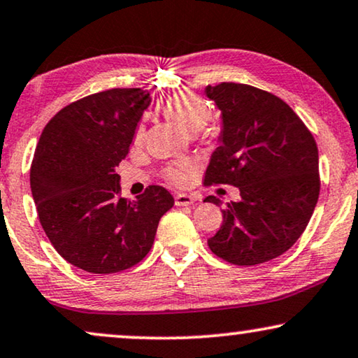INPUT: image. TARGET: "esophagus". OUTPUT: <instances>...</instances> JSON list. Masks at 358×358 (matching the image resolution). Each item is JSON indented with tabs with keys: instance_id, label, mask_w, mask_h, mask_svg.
I'll return each instance as SVG.
<instances>
[{
	"instance_id": "obj_1",
	"label": "esophagus",
	"mask_w": 358,
	"mask_h": 358,
	"mask_svg": "<svg viewBox=\"0 0 358 358\" xmlns=\"http://www.w3.org/2000/svg\"><path fill=\"white\" fill-rule=\"evenodd\" d=\"M194 203V196L187 193H178L175 196V204L176 206H189V204Z\"/></svg>"
}]
</instances>
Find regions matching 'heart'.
Returning a JSON list of instances; mask_svg holds the SVG:
<instances>
[{"instance_id":"b5f03b06","label":"heart","mask_w":358,"mask_h":358,"mask_svg":"<svg viewBox=\"0 0 358 358\" xmlns=\"http://www.w3.org/2000/svg\"><path fill=\"white\" fill-rule=\"evenodd\" d=\"M160 111L183 132H187V134H196L211 119V108H209V104L193 93L173 94V96H170L166 101L162 103ZM144 127L139 126L134 136V144L141 145L144 142ZM192 170L193 166L189 164H178L169 166L165 171V176L170 183L183 185L187 182L188 175L192 173Z\"/></svg>"}]
</instances>
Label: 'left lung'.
Here are the masks:
<instances>
[{
    "label": "left lung",
    "instance_id": "1",
    "mask_svg": "<svg viewBox=\"0 0 358 358\" xmlns=\"http://www.w3.org/2000/svg\"><path fill=\"white\" fill-rule=\"evenodd\" d=\"M206 96L221 111L222 131L204 185L241 192L208 245L229 264H264L285 254L313 216L321 188L316 141L283 99L264 90L219 83L206 87ZM204 201L221 204L216 196Z\"/></svg>",
    "mask_w": 358,
    "mask_h": 358
}]
</instances>
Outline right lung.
<instances>
[{
  "mask_svg": "<svg viewBox=\"0 0 358 358\" xmlns=\"http://www.w3.org/2000/svg\"><path fill=\"white\" fill-rule=\"evenodd\" d=\"M149 104V92L141 88L90 94L60 109L36 147L31 189L41 226L69 264L90 273L139 264L175 203L159 185L136 201L121 196L116 166L129 154Z\"/></svg>",
  "mask_w": 358,
  "mask_h": 358,
  "instance_id": "1",
  "label": "right lung"
}]
</instances>
